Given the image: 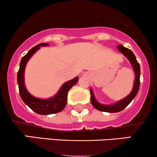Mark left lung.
I'll list each match as a JSON object with an SVG mask.
<instances>
[{"label":"left lung","mask_w":157,"mask_h":157,"mask_svg":"<svg viewBox=\"0 0 157 157\" xmlns=\"http://www.w3.org/2000/svg\"><path fill=\"white\" fill-rule=\"evenodd\" d=\"M117 49L121 51V53L124 55L125 56L127 57L128 60H129L130 63L132 64V67L135 73V80H134V84L132 91L128 96L123 98V100L118 101L115 104L112 105H104L99 104L98 101L95 100V96H94V93L92 89H90V95H91V103L93 106L98 110L101 112H118L122 111L125 108L128 106V104L132 102V101L135 98L136 95H137L138 90H139L140 87V64L138 63L136 59L135 56H134V53L129 49L123 47L122 45H117Z\"/></svg>","instance_id":"obj_1"}]
</instances>
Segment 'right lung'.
Instances as JSON below:
<instances>
[{"instance_id":"1","label":"right lung","mask_w":157,"mask_h":157,"mask_svg":"<svg viewBox=\"0 0 157 157\" xmlns=\"http://www.w3.org/2000/svg\"><path fill=\"white\" fill-rule=\"evenodd\" d=\"M48 45V43H40L31 49L22 58L20 64L19 71L17 73V84L22 100L29 108L39 115H51V114L58 113L63 110L67 104L68 91L72 86L76 84L78 80V77H75L72 80L65 82L60 88L59 91L57 93L56 95L49 99L37 98L32 96L27 91L25 83H24V71H25L27 62L32 56V55L40 48V46Z\"/></svg>"}]
</instances>
